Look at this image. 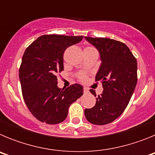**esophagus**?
<instances>
[{
    "label": "esophagus",
    "instance_id": "34e87169",
    "mask_svg": "<svg viewBox=\"0 0 155 155\" xmlns=\"http://www.w3.org/2000/svg\"><path fill=\"white\" fill-rule=\"evenodd\" d=\"M88 88H87V87H84V93H87L88 92Z\"/></svg>",
    "mask_w": 155,
    "mask_h": 155
}]
</instances>
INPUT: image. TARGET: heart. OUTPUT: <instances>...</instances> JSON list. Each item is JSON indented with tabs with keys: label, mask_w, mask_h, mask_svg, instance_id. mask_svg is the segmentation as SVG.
Masks as SVG:
<instances>
[{
	"label": "heart",
	"mask_w": 155,
	"mask_h": 155,
	"mask_svg": "<svg viewBox=\"0 0 155 155\" xmlns=\"http://www.w3.org/2000/svg\"><path fill=\"white\" fill-rule=\"evenodd\" d=\"M87 48H93V47H87ZM80 78L81 79L82 81H84L86 79V77H85V75L84 74H81L80 76Z\"/></svg>",
	"instance_id": "b5f03b06"
}]
</instances>
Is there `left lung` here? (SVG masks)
Wrapping results in <instances>:
<instances>
[{"instance_id": "8db88e82", "label": "left lung", "mask_w": 155, "mask_h": 155, "mask_svg": "<svg viewBox=\"0 0 155 155\" xmlns=\"http://www.w3.org/2000/svg\"><path fill=\"white\" fill-rule=\"evenodd\" d=\"M84 39L98 50L102 64L96 81H101L103 91L96 97L91 109H85L87 120L94 125H105L114 121L127 108L137 82V63L127 46L107 38Z\"/></svg>"}]
</instances>
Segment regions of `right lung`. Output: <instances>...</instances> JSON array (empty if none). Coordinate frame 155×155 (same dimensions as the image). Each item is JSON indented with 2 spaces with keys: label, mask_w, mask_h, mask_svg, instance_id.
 <instances>
[{
  "label": "right lung",
  "mask_w": 155,
  "mask_h": 155,
  "mask_svg": "<svg viewBox=\"0 0 155 155\" xmlns=\"http://www.w3.org/2000/svg\"><path fill=\"white\" fill-rule=\"evenodd\" d=\"M83 36L45 35L28 46L23 54L19 79L23 98L31 113L47 124L64 121L71 104L83 94V86H57V73L64 70L66 49L80 42Z\"/></svg>",
  "instance_id": "obj_1"
}]
</instances>
